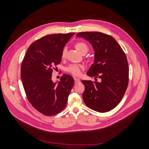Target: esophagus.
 <instances>
[{"label":"esophagus","instance_id":"1","mask_svg":"<svg viewBox=\"0 0 149 149\" xmlns=\"http://www.w3.org/2000/svg\"><path fill=\"white\" fill-rule=\"evenodd\" d=\"M80 82V79L79 78H74V83L78 84Z\"/></svg>","mask_w":149,"mask_h":149}]
</instances>
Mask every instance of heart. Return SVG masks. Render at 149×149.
<instances>
[{"mask_svg": "<svg viewBox=\"0 0 149 149\" xmlns=\"http://www.w3.org/2000/svg\"><path fill=\"white\" fill-rule=\"evenodd\" d=\"M76 48L81 53L83 52L88 51V47L86 44L83 42H78L76 44ZM66 53V48H64L62 52V56L64 57ZM83 68V66L78 65V64H72L69 65L66 68V71L69 72L70 73L72 74L74 76H78L81 74V71Z\"/></svg>", "mask_w": 149, "mask_h": 149, "instance_id": "heart-1", "label": "heart"}]
</instances>
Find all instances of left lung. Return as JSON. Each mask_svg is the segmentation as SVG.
Segmentation results:
<instances>
[{
  "mask_svg": "<svg viewBox=\"0 0 149 149\" xmlns=\"http://www.w3.org/2000/svg\"><path fill=\"white\" fill-rule=\"evenodd\" d=\"M86 40L94 51V60L87 75L101 81L83 80L84 103L99 112H106L120 102L129 82V67L125 54L116 40L98 31H86L76 35Z\"/></svg>",
  "mask_w": 149,
  "mask_h": 149,
  "instance_id": "1",
  "label": "left lung"
}]
</instances>
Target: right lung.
I'll return each instance as SVG.
<instances>
[{"instance_id": "obj_1", "label": "right lung", "mask_w": 149, "mask_h": 149, "mask_svg": "<svg viewBox=\"0 0 149 149\" xmlns=\"http://www.w3.org/2000/svg\"><path fill=\"white\" fill-rule=\"evenodd\" d=\"M74 35H48L36 40L22 61L21 79L28 100L45 116L55 115L65 109L74 85L73 78L66 74L59 82L52 80L53 68L61 63L63 49Z\"/></svg>"}]
</instances>
